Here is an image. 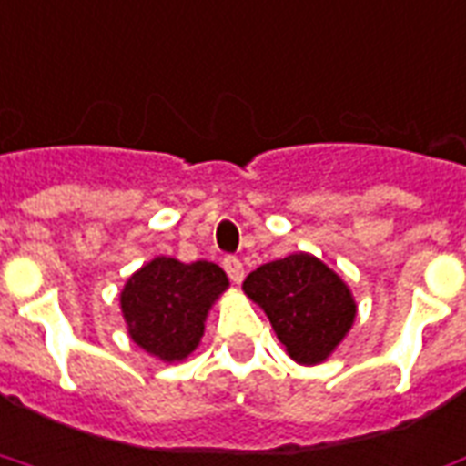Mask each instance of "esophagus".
Here are the masks:
<instances>
[{"instance_id":"1","label":"esophagus","mask_w":466,"mask_h":466,"mask_svg":"<svg viewBox=\"0 0 466 466\" xmlns=\"http://www.w3.org/2000/svg\"><path fill=\"white\" fill-rule=\"evenodd\" d=\"M222 267H224V271H227V277L232 279L234 284H239V281H242V279H244L242 261L237 259V257H232V254H229V257H224Z\"/></svg>"}]
</instances>
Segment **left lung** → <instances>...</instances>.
Returning a JSON list of instances; mask_svg holds the SVG:
<instances>
[{
  "label": "left lung",
  "instance_id": "8db88e82",
  "mask_svg": "<svg viewBox=\"0 0 466 466\" xmlns=\"http://www.w3.org/2000/svg\"><path fill=\"white\" fill-rule=\"evenodd\" d=\"M244 291L264 309L289 356L303 365L326 360L356 319L348 286L311 254L261 264L244 279Z\"/></svg>",
  "mask_w": 466,
  "mask_h": 466
}]
</instances>
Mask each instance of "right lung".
I'll list each match as a JSON object with an SVG mask.
<instances>
[{
    "label": "right lung",
    "mask_w": 466,
    "mask_h": 466,
    "mask_svg": "<svg viewBox=\"0 0 466 466\" xmlns=\"http://www.w3.org/2000/svg\"><path fill=\"white\" fill-rule=\"evenodd\" d=\"M227 286V274L212 261L157 257L127 279L120 294L130 339L160 360L187 358L202 339L209 306Z\"/></svg>",
    "instance_id": "add662e5"
}]
</instances>
